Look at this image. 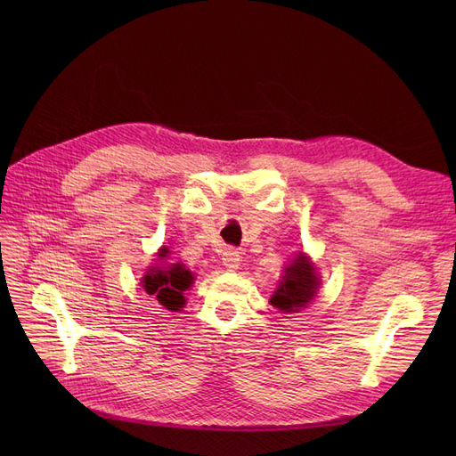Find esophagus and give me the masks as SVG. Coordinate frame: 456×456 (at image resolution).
Returning a JSON list of instances; mask_svg holds the SVG:
<instances>
[{"mask_svg":"<svg viewBox=\"0 0 456 456\" xmlns=\"http://www.w3.org/2000/svg\"><path fill=\"white\" fill-rule=\"evenodd\" d=\"M222 260H224V266L227 270H238V266H240V255H238V251H234V249H227L224 253Z\"/></svg>","mask_w":456,"mask_h":456,"instance_id":"esophagus-1","label":"esophagus"}]
</instances>
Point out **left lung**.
I'll return each mask as SVG.
<instances>
[{
  "label": "left lung",
  "instance_id": "obj_1",
  "mask_svg": "<svg viewBox=\"0 0 456 456\" xmlns=\"http://www.w3.org/2000/svg\"><path fill=\"white\" fill-rule=\"evenodd\" d=\"M318 275L313 262L303 253L284 268V277L272 297V305L284 313H297L310 299L316 296Z\"/></svg>",
  "mask_w": 456,
  "mask_h": 456
}]
</instances>
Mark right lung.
I'll use <instances>...</instances> for the list:
<instances>
[{
	"instance_id": "1",
	"label": "right lung",
	"mask_w": 456,
	"mask_h": 456,
	"mask_svg": "<svg viewBox=\"0 0 456 456\" xmlns=\"http://www.w3.org/2000/svg\"><path fill=\"white\" fill-rule=\"evenodd\" d=\"M167 249H160L159 256L164 258ZM194 281L191 273L183 265L172 266H153L148 275L142 279V286L150 296H157L159 303L167 310H179L184 305L183 292Z\"/></svg>"
}]
</instances>
